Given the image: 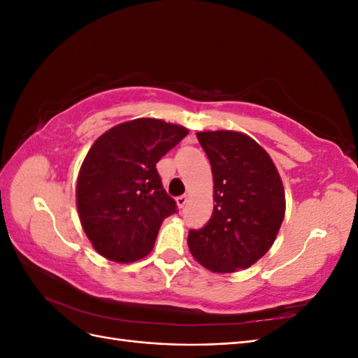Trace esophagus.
Masks as SVG:
<instances>
[{
	"mask_svg": "<svg viewBox=\"0 0 358 358\" xmlns=\"http://www.w3.org/2000/svg\"><path fill=\"white\" fill-rule=\"evenodd\" d=\"M176 203H178L179 208L182 209L183 206H185V204L188 203V196H187V194H185V196H180V197H178V199H176Z\"/></svg>",
	"mask_w": 358,
	"mask_h": 358,
	"instance_id": "esophagus-1",
	"label": "esophagus"
}]
</instances>
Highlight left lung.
Here are the masks:
<instances>
[{
  "label": "left lung",
  "instance_id": "left-lung-1",
  "mask_svg": "<svg viewBox=\"0 0 358 358\" xmlns=\"http://www.w3.org/2000/svg\"><path fill=\"white\" fill-rule=\"evenodd\" d=\"M197 138L213 175L209 222L189 230L192 257L216 273L257 263L280 229L285 215L282 180L272 158L255 140L236 131H204Z\"/></svg>",
  "mask_w": 358,
  "mask_h": 358
}]
</instances>
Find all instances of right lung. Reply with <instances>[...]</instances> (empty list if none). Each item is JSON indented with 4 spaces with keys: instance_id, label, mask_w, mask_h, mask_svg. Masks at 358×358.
I'll list each match as a JSON object with an SVG mask.
<instances>
[{
    "instance_id": "right-lung-1",
    "label": "right lung",
    "mask_w": 358,
    "mask_h": 358,
    "mask_svg": "<svg viewBox=\"0 0 358 358\" xmlns=\"http://www.w3.org/2000/svg\"><path fill=\"white\" fill-rule=\"evenodd\" d=\"M187 134L180 125L140 117L95 140L80 167L76 197L96 252L131 263L152 251L162 221L178 212L157 162Z\"/></svg>"
}]
</instances>
